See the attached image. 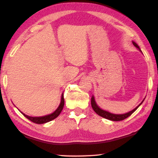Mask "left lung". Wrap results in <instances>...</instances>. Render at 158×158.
Here are the masks:
<instances>
[{
    "label": "left lung",
    "mask_w": 158,
    "mask_h": 158,
    "mask_svg": "<svg viewBox=\"0 0 158 158\" xmlns=\"http://www.w3.org/2000/svg\"><path fill=\"white\" fill-rule=\"evenodd\" d=\"M133 44L135 45L136 48H138L139 50H140V49H139L138 45L136 44L135 42H134V41H133ZM140 51H141V50H140ZM143 101H144V100H143ZM143 102H141L138 106L136 107L135 109L131 110V111L128 112V113L123 114H114L110 113V112H108V111H106V110L101 109V108L97 106V103H96L94 96L91 97V106H92V108H93L94 111H95L96 113L98 114V115H99L100 117H103V118L108 119H109V120H112V121H121V120H123V119H126L127 117H128L129 116H131V114H133L134 112H135V110L137 109V108H138V107L140 106L141 104H142Z\"/></svg>",
    "instance_id": "1"
}]
</instances>
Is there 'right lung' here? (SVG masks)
<instances>
[{"instance_id": "right-lung-1", "label": "right lung", "mask_w": 158, "mask_h": 158, "mask_svg": "<svg viewBox=\"0 0 158 158\" xmlns=\"http://www.w3.org/2000/svg\"><path fill=\"white\" fill-rule=\"evenodd\" d=\"M64 95L63 94H61V102L60 105H59L58 108L56 109L53 113L48 114V115L44 116V117H30V116L26 115L23 113H22V114L25 117H27V119H30V121H32V123H37V124H43V123H46L50 122V121L52 120V119H56L58 116L60 114V113L61 112V110L63 109V107H64Z\"/></svg>"}]
</instances>
